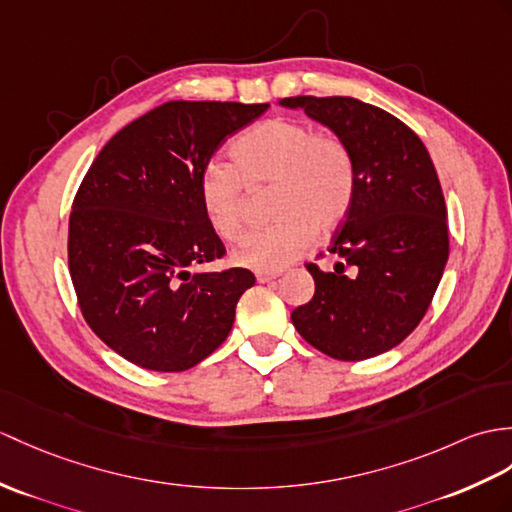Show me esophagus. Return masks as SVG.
Returning a JSON list of instances; mask_svg holds the SVG:
<instances>
[{
    "mask_svg": "<svg viewBox=\"0 0 512 512\" xmlns=\"http://www.w3.org/2000/svg\"><path fill=\"white\" fill-rule=\"evenodd\" d=\"M281 275V272H257V281L259 283H268L272 279H277Z\"/></svg>",
    "mask_w": 512,
    "mask_h": 512,
    "instance_id": "esophagus-1",
    "label": "esophagus"
}]
</instances>
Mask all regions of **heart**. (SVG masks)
Wrapping results in <instances>:
<instances>
[{"label":"heart","mask_w":512,"mask_h":512,"mask_svg":"<svg viewBox=\"0 0 512 512\" xmlns=\"http://www.w3.org/2000/svg\"><path fill=\"white\" fill-rule=\"evenodd\" d=\"M233 165L209 163L200 174L202 211L222 240L246 227V187H275L270 229L251 233L235 251L240 266L281 270L303 257L318 231H334L355 196V159L347 141L299 120L272 117L235 139Z\"/></svg>","instance_id":"obj_1"}]
</instances>
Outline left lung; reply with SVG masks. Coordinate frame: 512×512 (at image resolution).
Instances as JSON below:
<instances>
[{
	"label": "left lung",
	"instance_id": "8db88e82",
	"mask_svg": "<svg viewBox=\"0 0 512 512\" xmlns=\"http://www.w3.org/2000/svg\"><path fill=\"white\" fill-rule=\"evenodd\" d=\"M281 104L329 126L355 159L353 205L327 248L338 261L331 272L305 264L316 292L292 323L329 358H375L417 329L449 257L447 207L430 152L395 115L347 95H296Z\"/></svg>",
	"mask_w": 512,
	"mask_h": 512
}]
</instances>
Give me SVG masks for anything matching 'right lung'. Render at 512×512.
Wrapping results in <instances>:
<instances>
[{
  "mask_svg": "<svg viewBox=\"0 0 512 512\" xmlns=\"http://www.w3.org/2000/svg\"><path fill=\"white\" fill-rule=\"evenodd\" d=\"M268 106L165 102L113 135L82 178L69 213V275L93 334L128 362L178 373L227 340L255 275L192 272L227 255L198 181L222 141Z\"/></svg>",
  "mask_w": 512,
  "mask_h": 512,
  "instance_id": "right-lung-1",
  "label": "right lung"
}]
</instances>
